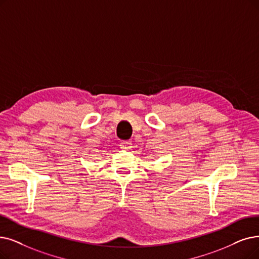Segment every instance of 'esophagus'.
<instances>
[{
  "instance_id": "1",
  "label": "esophagus",
  "mask_w": 259,
  "mask_h": 259,
  "mask_svg": "<svg viewBox=\"0 0 259 259\" xmlns=\"http://www.w3.org/2000/svg\"><path fill=\"white\" fill-rule=\"evenodd\" d=\"M132 147V142L130 140H122L120 142V148L123 150H128Z\"/></svg>"
}]
</instances>
